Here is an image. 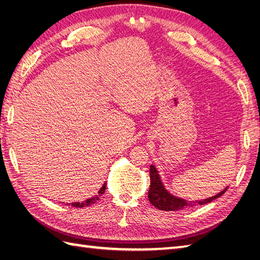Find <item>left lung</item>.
<instances>
[{"label": "left lung", "instance_id": "obj_1", "mask_svg": "<svg viewBox=\"0 0 260 260\" xmlns=\"http://www.w3.org/2000/svg\"><path fill=\"white\" fill-rule=\"evenodd\" d=\"M150 178L151 185L150 190H148V200H150V202L154 207L159 210H164V211H178V210H182L185 208L196 207L198 204H200V206H202V204H207L221 197L228 189V186L224 187V189L221 192H219L218 194L210 197L208 199H203V200L187 201L185 199L173 196L172 193H170L165 189V186L161 180V176L158 174V171L154 165H151L150 167Z\"/></svg>", "mask_w": 260, "mask_h": 260}]
</instances>
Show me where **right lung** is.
<instances>
[{
  "mask_svg": "<svg viewBox=\"0 0 260 260\" xmlns=\"http://www.w3.org/2000/svg\"><path fill=\"white\" fill-rule=\"evenodd\" d=\"M105 190H106V183H104L103 184V186L101 187V190L98 191V193L96 196H93V197H91L90 199H87L86 201H82V202H73V203H70L71 206L73 207H76V208H84V207H89V206H91V204H93V203H96L98 200H99V198H101L104 193H105ZM69 204V203H68Z\"/></svg>",
  "mask_w": 260,
  "mask_h": 260,
  "instance_id": "1",
  "label": "right lung"
}]
</instances>
